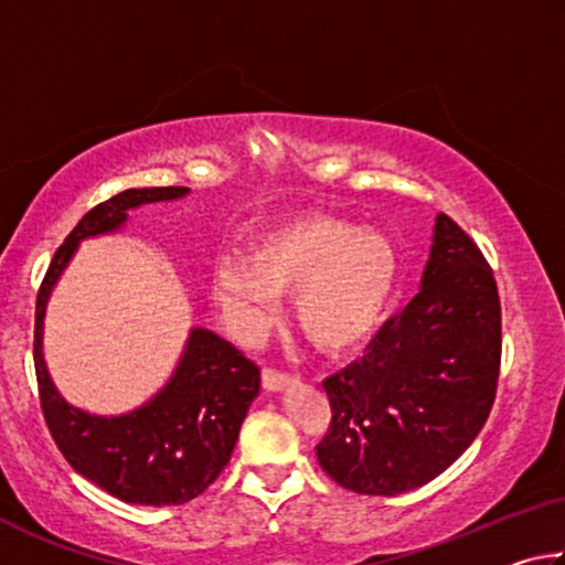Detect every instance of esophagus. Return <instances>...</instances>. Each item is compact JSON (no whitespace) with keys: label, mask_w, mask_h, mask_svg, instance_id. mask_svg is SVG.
<instances>
[{"label":"esophagus","mask_w":565,"mask_h":565,"mask_svg":"<svg viewBox=\"0 0 565 565\" xmlns=\"http://www.w3.org/2000/svg\"><path fill=\"white\" fill-rule=\"evenodd\" d=\"M262 384L266 391H284L286 386L294 384V376L281 374V371H276V369H264Z\"/></svg>","instance_id":"34e87169"}]
</instances>
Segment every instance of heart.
<instances>
[{
  "instance_id": "b5f03b06",
  "label": "heart",
  "mask_w": 565,
  "mask_h": 565,
  "mask_svg": "<svg viewBox=\"0 0 565 565\" xmlns=\"http://www.w3.org/2000/svg\"><path fill=\"white\" fill-rule=\"evenodd\" d=\"M398 276L386 234L351 218L306 214L264 232L246 259H222L212 296L238 337L252 341L271 327L276 296L291 294L299 331L323 351H349L384 319Z\"/></svg>"
}]
</instances>
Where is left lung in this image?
<instances>
[{"label": "left lung", "mask_w": 565, "mask_h": 565, "mask_svg": "<svg viewBox=\"0 0 565 565\" xmlns=\"http://www.w3.org/2000/svg\"><path fill=\"white\" fill-rule=\"evenodd\" d=\"M501 369V301L489 262L438 214L420 289L359 361L323 381L331 424L323 471L363 495L434 481L491 414Z\"/></svg>", "instance_id": "left-lung-1"}]
</instances>
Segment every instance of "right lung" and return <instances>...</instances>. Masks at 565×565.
<instances>
[{"label": "right lung", "instance_id": "1", "mask_svg": "<svg viewBox=\"0 0 565 565\" xmlns=\"http://www.w3.org/2000/svg\"><path fill=\"white\" fill-rule=\"evenodd\" d=\"M186 194V186L127 189L97 204L56 248L36 294L34 371L46 428L76 473L124 503L181 505L216 481L232 458L248 406L259 396V366L214 331L196 327L157 396L129 414L94 416L66 404L46 371V301L79 242L119 232L129 209Z\"/></svg>", "mask_w": 565, "mask_h": 565}]
</instances>
